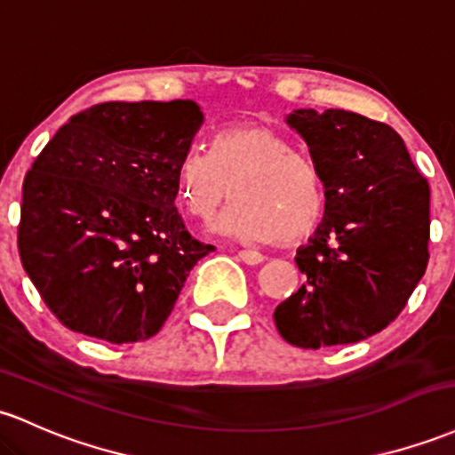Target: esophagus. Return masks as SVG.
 Wrapping results in <instances>:
<instances>
[{
	"instance_id": "1",
	"label": "esophagus",
	"mask_w": 455,
	"mask_h": 455,
	"mask_svg": "<svg viewBox=\"0 0 455 455\" xmlns=\"http://www.w3.org/2000/svg\"><path fill=\"white\" fill-rule=\"evenodd\" d=\"M237 257L242 259L243 263H248V266H259V263H263V254L257 252V251H239Z\"/></svg>"
}]
</instances>
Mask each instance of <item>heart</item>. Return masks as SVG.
<instances>
[{"instance_id": "1", "label": "heart", "mask_w": 455, "mask_h": 455, "mask_svg": "<svg viewBox=\"0 0 455 455\" xmlns=\"http://www.w3.org/2000/svg\"><path fill=\"white\" fill-rule=\"evenodd\" d=\"M174 188L192 218L212 220L235 196L213 231L243 242H298L326 213L322 166L267 123H242L213 138L212 153L189 148L174 168Z\"/></svg>"}]
</instances>
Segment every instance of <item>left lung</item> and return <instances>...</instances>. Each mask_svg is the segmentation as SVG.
<instances>
[{
  "label": "left lung",
  "instance_id": "left-lung-1",
  "mask_svg": "<svg viewBox=\"0 0 455 455\" xmlns=\"http://www.w3.org/2000/svg\"><path fill=\"white\" fill-rule=\"evenodd\" d=\"M326 179V213L296 254L307 283L274 311L287 343L319 349L380 332L426 274L430 186L395 129L346 109H293Z\"/></svg>",
  "mask_w": 455,
  "mask_h": 455
}]
</instances>
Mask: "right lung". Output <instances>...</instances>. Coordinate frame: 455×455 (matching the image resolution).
<instances>
[{
    "instance_id": "1",
    "label": "right lung",
    "mask_w": 455,
    "mask_h": 455,
    "mask_svg": "<svg viewBox=\"0 0 455 455\" xmlns=\"http://www.w3.org/2000/svg\"><path fill=\"white\" fill-rule=\"evenodd\" d=\"M203 124L194 101H108L75 114L23 181L19 257L49 311L109 343L159 332L213 251L174 207V168Z\"/></svg>"
}]
</instances>
